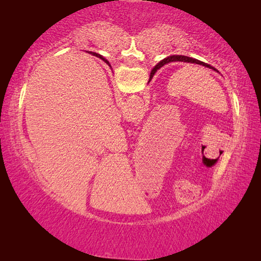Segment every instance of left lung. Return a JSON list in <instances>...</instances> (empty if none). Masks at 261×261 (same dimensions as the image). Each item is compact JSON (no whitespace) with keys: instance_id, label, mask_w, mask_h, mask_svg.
Masks as SVG:
<instances>
[{"instance_id":"8db88e82","label":"left lung","mask_w":261,"mask_h":261,"mask_svg":"<svg viewBox=\"0 0 261 261\" xmlns=\"http://www.w3.org/2000/svg\"><path fill=\"white\" fill-rule=\"evenodd\" d=\"M169 62H187V63H196V64H199V65H202V67H206V68H210V69H213L216 71V69L212 67V65L207 64V63H204V62L201 61H198L196 59H192V57H189V56H183V55H173V56H168L167 59L162 60L160 63H159L158 65H155L154 67V69L151 71V76H149V81L153 78L154 73H155L159 69H160L161 67H163V65L169 63Z\"/></svg>"}]
</instances>
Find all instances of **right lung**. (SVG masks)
<instances>
[{
	"instance_id": "obj_1",
	"label": "right lung",
	"mask_w": 261,
	"mask_h": 261,
	"mask_svg": "<svg viewBox=\"0 0 261 261\" xmlns=\"http://www.w3.org/2000/svg\"><path fill=\"white\" fill-rule=\"evenodd\" d=\"M93 54H94L95 56H98V57H100V59H101V60H103V61H105V62H106V63H107V64H109V62H108L107 60H105V59H103V57H102V56H101V55H99V54H96V53H93Z\"/></svg>"
}]
</instances>
